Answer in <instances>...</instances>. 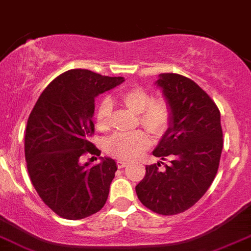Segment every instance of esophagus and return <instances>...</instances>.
<instances>
[{
  "mask_svg": "<svg viewBox=\"0 0 251 251\" xmlns=\"http://www.w3.org/2000/svg\"><path fill=\"white\" fill-rule=\"evenodd\" d=\"M126 165H127V163H126L124 160H118V161H117V166H118V169L126 168Z\"/></svg>",
  "mask_w": 251,
  "mask_h": 251,
  "instance_id": "1",
  "label": "esophagus"
}]
</instances>
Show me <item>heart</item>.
I'll use <instances>...</instances> for the list:
<instances>
[{"label": "heart", "mask_w": 251, "mask_h": 251, "mask_svg": "<svg viewBox=\"0 0 251 251\" xmlns=\"http://www.w3.org/2000/svg\"><path fill=\"white\" fill-rule=\"evenodd\" d=\"M124 106L138 113V122L154 137H163L173 122V106L166 97H152L145 88L139 86L124 88L118 94ZM112 103L103 99L96 109V126L99 129L107 130L111 127ZM150 140L144 132L132 134H114L107 140L106 149L112 156L121 160L139 157L149 148Z\"/></svg>", "instance_id": "heart-1"}]
</instances>
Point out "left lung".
I'll list each match as a JSON object with an SVG mask.
<instances>
[{
	"instance_id": "8db88e82",
	"label": "left lung",
	"mask_w": 251,
	"mask_h": 251,
	"mask_svg": "<svg viewBox=\"0 0 251 251\" xmlns=\"http://www.w3.org/2000/svg\"><path fill=\"white\" fill-rule=\"evenodd\" d=\"M157 85L173 106L170 128L152 155L169 160L145 166L138 199L150 211L173 216L191 208L206 193L218 171L223 148L221 113L195 81L178 74H161Z\"/></svg>"
}]
</instances>
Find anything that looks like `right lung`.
<instances>
[{"mask_svg":"<svg viewBox=\"0 0 251 251\" xmlns=\"http://www.w3.org/2000/svg\"><path fill=\"white\" fill-rule=\"evenodd\" d=\"M86 69L54 78L33 107L25 135L30 181L45 204L65 219H82L104 206L117 171L116 161L81 165V156H100L90 142L95 133V97L123 82Z\"/></svg>","mask_w":251,"mask_h":251,"instance_id":"1","label":"right lung"}]
</instances>
